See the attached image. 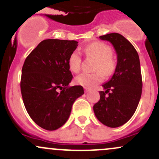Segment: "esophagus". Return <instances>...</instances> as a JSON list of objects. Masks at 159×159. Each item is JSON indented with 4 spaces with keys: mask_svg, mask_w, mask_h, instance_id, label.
<instances>
[{
    "mask_svg": "<svg viewBox=\"0 0 159 159\" xmlns=\"http://www.w3.org/2000/svg\"><path fill=\"white\" fill-rule=\"evenodd\" d=\"M90 91V89L89 88H84V92L85 93H88Z\"/></svg>",
    "mask_w": 159,
    "mask_h": 159,
    "instance_id": "obj_1",
    "label": "esophagus"
}]
</instances>
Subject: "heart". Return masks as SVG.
Listing matches in <instances>:
<instances>
[{"label": "heart", "instance_id": "obj_1", "mask_svg": "<svg viewBox=\"0 0 159 159\" xmlns=\"http://www.w3.org/2000/svg\"><path fill=\"white\" fill-rule=\"evenodd\" d=\"M84 52L88 56L97 60L95 70H100L93 73H82L75 78V82L84 88H91L101 82L103 75L110 76L116 69V62L112 57L111 47L102 42H95L84 48ZM68 67L72 72L78 73L81 70V57L78 50H75L68 58Z\"/></svg>", "mask_w": 159, "mask_h": 159}]
</instances>
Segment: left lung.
Returning <instances> with one entry per match:
<instances>
[{
    "label": "left lung",
    "mask_w": 159,
    "mask_h": 159,
    "mask_svg": "<svg viewBox=\"0 0 159 159\" xmlns=\"http://www.w3.org/2000/svg\"><path fill=\"white\" fill-rule=\"evenodd\" d=\"M99 38L113 45L117 64L112 78L102 85L105 91H100V101L93 109L103 125L119 127L133 116L141 98L143 81L139 58L134 46L119 33H109Z\"/></svg>",
    "instance_id": "8db88e82"
}]
</instances>
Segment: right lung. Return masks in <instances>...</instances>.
<instances>
[{
    "mask_svg": "<svg viewBox=\"0 0 159 159\" xmlns=\"http://www.w3.org/2000/svg\"><path fill=\"white\" fill-rule=\"evenodd\" d=\"M78 43L45 39L24 61L20 81L23 103L31 119L44 129L52 131L62 126L75 100L84 94L82 86H68L73 78L68 58Z\"/></svg>",
    "mask_w": 159,
    "mask_h": 159,
    "instance_id": "obj_1",
    "label": "right lung"
}]
</instances>
